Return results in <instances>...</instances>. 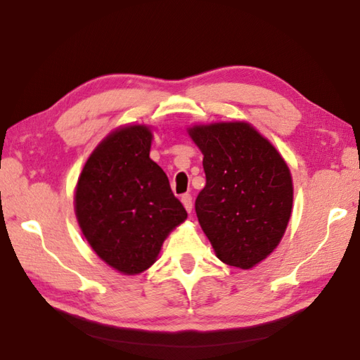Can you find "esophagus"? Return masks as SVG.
Segmentation results:
<instances>
[{"mask_svg":"<svg viewBox=\"0 0 360 360\" xmlns=\"http://www.w3.org/2000/svg\"><path fill=\"white\" fill-rule=\"evenodd\" d=\"M181 202H182V205H184V208H186L187 212L192 211V197H191V193H184V195H182Z\"/></svg>","mask_w":360,"mask_h":360,"instance_id":"34e87169","label":"esophagus"}]
</instances>
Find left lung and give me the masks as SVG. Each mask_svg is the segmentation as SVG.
<instances>
[{
	"label": "left lung",
	"instance_id": "left-lung-1",
	"mask_svg": "<svg viewBox=\"0 0 360 360\" xmlns=\"http://www.w3.org/2000/svg\"><path fill=\"white\" fill-rule=\"evenodd\" d=\"M203 154L206 186L195 202L219 260L249 268L275 251L288 229L294 186L288 163L245 120L187 129Z\"/></svg>",
	"mask_w": 360,
	"mask_h": 360
}]
</instances>
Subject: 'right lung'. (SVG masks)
I'll return each mask as SVG.
<instances>
[{
	"instance_id": "1",
	"label": "right lung",
	"mask_w": 360,
	"mask_h": 360,
	"mask_svg": "<svg viewBox=\"0 0 360 360\" xmlns=\"http://www.w3.org/2000/svg\"><path fill=\"white\" fill-rule=\"evenodd\" d=\"M149 125H122L101 139L79 174L75 212L98 257L124 275H139L167 236L187 219L163 169L150 160Z\"/></svg>"
}]
</instances>
